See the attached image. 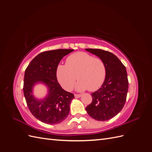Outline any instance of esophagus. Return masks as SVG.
Listing matches in <instances>:
<instances>
[{"instance_id": "1", "label": "esophagus", "mask_w": 152, "mask_h": 152, "mask_svg": "<svg viewBox=\"0 0 152 152\" xmlns=\"http://www.w3.org/2000/svg\"><path fill=\"white\" fill-rule=\"evenodd\" d=\"M74 96H75V98H80V97H81L82 94H74Z\"/></svg>"}]
</instances>
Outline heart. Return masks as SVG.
<instances>
[{"mask_svg": "<svg viewBox=\"0 0 152 152\" xmlns=\"http://www.w3.org/2000/svg\"><path fill=\"white\" fill-rule=\"evenodd\" d=\"M106 66L103 61L94 58L86 52H77L66 59V65L59 64L56 68V77L63 88L67 91L73 89L75 80L77 91L89 89L96 91L103 85L106 78Z\"/></svg>", "mask_w": 152, "mask_h": 152, "instance_id": "heart-1", "label": "heart"}]
</instances>
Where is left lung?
Wrapping results in <instances>:
<instances>
[{
  "label": "left lung",
  "mask_w": 152,
  "mask_h": 152,
  "mask_svg": "<svg viewBox=\"0 0 152 152\" xmlns=\"http://www.w3.org/2000/svg\"><path fill=\"white\" fill-rule=\"evenodd\" d=\"M86 50L102 59L107 72L104 83L91 94L93 101L86 110L96 121H108L116 116L126 103L129 86L126 68L112 53L98 49Z\"/></svg>",
  "instance_id": "obj_1"
}]
</instances>
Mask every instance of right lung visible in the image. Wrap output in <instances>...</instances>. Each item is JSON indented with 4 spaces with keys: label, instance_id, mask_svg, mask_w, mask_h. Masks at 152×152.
I'll return each mask as SVG.
<instances>
[{
    "label": "right lung",
    "instance_id": "obj_1",
    "mask_svg": "<svg viewBox=\"0 0 152 152\" xmlns=\"http://www.w3.org/2000/svg\"><path fill=\"white\" fill-rule=\"evenodd\" d=\"M73 49H56L41 53L35 56L25 72L23 93L31 114L39 121L56 124L65 121L70 112L74 95L62 89L56 77V68L61 59ZM39 83L47 87L48 93L36 98L34 87Z\"/></svg>",
    "mask_w": 152,
    "mask_h": 152
}]
</instances>
